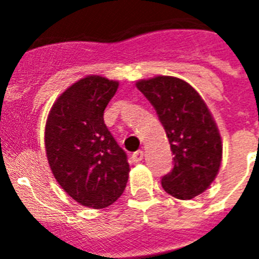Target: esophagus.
Here are the masks:
<instances>
[{
  "label": "esophagus",
  "instance_id": "obj_1",
  "mask_svg": "<svg viewBox=\"0 0 259 259\" xmlns=\"http://www.w3.org/2000/svg\"><path fill=\"white\" fill-rule=\"evenodd\" d=\"M143 158H144V152H143V150H137V152L132 153V159H134V162L143 161Z\"/></svg>",
  "mask_w": 259,
  "mask_h": 259
}]
</instances>
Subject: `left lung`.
Wrapping results in <instances>:
<instances>
[{
	"instance_id": "1",
	"label": "left lung",
	"mask_w": 259,
	"mask_h": 259,
	"mask_svg": "<svg viewBox=\"0 0 259 259\" xmlns=\"http://www.w3.org/2000/svg\"><path fill=\"white\" fill-rule=\"evenodd\" d=\"M149 100L166 131L174 167L162 187L180 200L196 197L215 179L222 161V140L201 96L187 81L157 76L136 83Z\"/></svg>"
}]
</instances>
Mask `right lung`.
<instances>
[{
    "label": "right lung",
    "instance_id": "obj_1",
    "mask_svg": "<svg viewBox=\"0 0 259 259\" xmlns=\"http://www.w3.org/2000/svg\"><path fill=\"white\" fill-rule=\"evenodd\" d=\"M118 81L91 75L53 105L45 127L48 162L58 184L83 206L104 209L125 188L127 154L104 122Z\"/></svg>",
    "mask_w": 259,
    "mask_h": 259
}]
</instances>
